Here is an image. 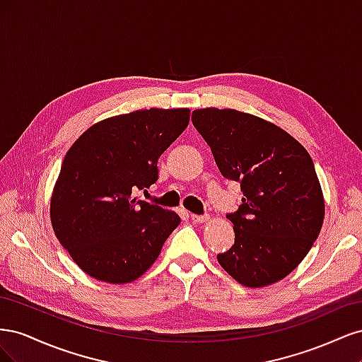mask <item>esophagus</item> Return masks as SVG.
<instances>
[{
    "instance_id": "34e87169",
    "label": "esophagus",
    "mask_w": 362,
    "mask_h": 362,
    "mask_svg": "<svg viewBox=\"0 0 362 362\" xmlns=\"http://www.w3.org/2000/svg\"><path fill=\"white\" fill-rule=\"evenodd\" d=\"M190 218H192L194 223H204V222L210 221V216H208V214H202V216H199V214H190Z\"/></svg>"
}]
</instances>
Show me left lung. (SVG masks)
Listing matches in <instances>:
<instances>
[{
    "label": "left lung",
    "instance_id": "obj_1",
    "mask_svg": "<svg viewBox=\"0 0 362 362\" xmlns=\"http://www.w3.org/2000/svg\"><path fill=\"white\" fill-rule=\"evenodd\" d=\"M192 122L218 170L240 182L245 196L226 214L235 242L217 255L218 264L246 287L286 278L310 252L325 217L308 151L275 124L231 108L194 110Z\"/></svg>",
    "mask_w": 362,
    "mask_h": 362
}]
</instances>
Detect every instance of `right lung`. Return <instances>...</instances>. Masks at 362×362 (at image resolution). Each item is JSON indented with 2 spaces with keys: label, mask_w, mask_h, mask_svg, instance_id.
Here are the masks:
<instances>
[{
  "label": "right lung",
  "mask_w": 362,
  "mask_h": 362,
  "mask_svg": "<svg viewBox=\"0 0 362 362\" xmlns=\"http://www.w3.org/2000/svg\"><path fill=\"white\" fill-rule=\"evenodd\" d=\"M189 108H149L101 120L64 156L51 198V223L87 275L127 284L154 264L181 222L133 198L158 180L157 163L187 128Z\"/></svg>",
  "instance_id": "right-lung-1"
}]
</instances>
